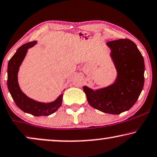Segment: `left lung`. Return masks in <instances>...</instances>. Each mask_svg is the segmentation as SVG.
<instances>
[{
	"instance_id": "obj_1",
	"label": "left lung",
	"mask_w": 157,
	"mask_h": 157,
	"mask_svg": "<svg viewBox=\"0 0 157 157\" xmlns=\"http://www.w3.org/2000/svg\"><path fill=\"white\" fill-rule=\"evenodd\" d=\"M117 71L115 82L102 89L84 86L88 103L105 113L119 114L133 106L144 83V62L135 43L129 39L107 42Z\"/></svg>"
}]
</instances>
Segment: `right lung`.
Wrapping results in <instances>:
<instances>
[{"instance_id":"right-lung-1","label":"right lung","mask_w":157,"mask_h":157,"mask_svg":"<svg viewBox=\"0 0 157 157\" xmlns=\"http://www.w3.org/2000/svg\"><path fill=\"white\" fill-rule=\"evenodd\" d=\"M36 41L24 44L20 47L8 62V88L13 100L22 111L33 116H48L56 112L63 101V94L57 98L56 101L50 103H43L28 98L20 89L17 82V72L28 48L35 45Z\"/></svg>"}]
</instances>
